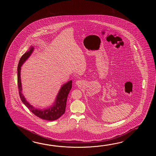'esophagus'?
I'll return each instance as SVG.
<instances>
[{
  "instance_id": "obj_1",
  "label": "esophagus",
  "mask_w": 156,
  "mask_h": 156,
  "mask_svg": "<svg viewBox=\"0 0 156 156\" xmlns=\"http://www.w3.org/2000/svg\"><path fill=\"white\" fill-rule=\"evenodd\" d=\"M80 81H79V80H77L76 81V85H79L80 83Z\"/></svg>"
}]
</instances>
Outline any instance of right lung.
<instances>
[{
	"label": "right lung",
	"mask_w": 156,
	"mask_h": 156,
	"mask_svg": "<svg viewBox=\"0 0 156 156\" xmlns=\"http://www.w3.org/2000/svg\"><path fill=\"white\" fill-rule=\"evenodd\" d=\"M33 50L34 47L33 46L30 47V50L27 51L21 57L20 62L18 63V66L17 68L18 86L20 99L32 113H33L37 116L40 118L41 119L51 121L55 120L60 118L65 112L67 98L69 94L70 93V90L72 88V80H70L61 86L60 91L57 95L55 102L54 103L52 106L47 109H39L35 108L34 106L30 105V103L27 101L22 94V83L20 79V70L21 66H22L23 63L30 56V55L33 52Z\"/></svg>",
	"instance_id": "add662e5"
}]
</instances>
